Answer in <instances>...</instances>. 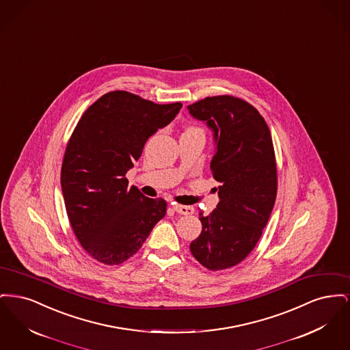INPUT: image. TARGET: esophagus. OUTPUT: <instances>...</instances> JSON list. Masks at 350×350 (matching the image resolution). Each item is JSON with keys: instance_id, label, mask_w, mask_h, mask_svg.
<instances>
[{"instance_id": "esophagus-1", "label": "esophagus", "mask_w": 350, "mask_h": 350, "mask_svg": "<svg viewBox=\"0 0 350 350\" xmlns=\"http://www.w3.org/2000/svg\"><path fill=\"white\" fill-rule=\"evenodd\" d=\"M173 210L180 215H191L194 213V208L191 206H183L178 203H173Z\"/></svg>"}]
</instances>
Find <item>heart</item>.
I'll return each instance as SVG.
<instances>
[{
  "label": "heart",
  "instance_id": "b5f03b06",
  "mask_svg": "<svg viewBox=\"0 0 350 350\" xmlns=\"http://www.w3.org/2000/svg\"><path fill=\"white\" fill-rule=\"evenodd\" d=\"M186 131H202V130L198 129V127H194V126H191V127H189Z\"/></svg>",
  "mask_w": 350,
  "mask_h": 350
}]
</instances>
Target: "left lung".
I'll use <instances>...</instances> for the list:
<instances>
[{"instance_id": "8db88e82", "label": "left lung", "mask_w": 350, "mask_h": 350, "mask_svg": "<svg viewBox=\"0 0 350 350\" xmlns=\"http://www.w3.org/2000/svg\"><path fill=\"white\" fill-rule=\"evenodd\" d=\"M214 133L210 167L219 183L217 208L200 213L202 232L190 250L215 271L240 264L260 240L277 197V164L265 119L232 96L207 97L187 106Z\"/></svg>"}]
</instances>
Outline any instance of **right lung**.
<instances>
[{
    "label": "right lung",
    "mask_w": 350,
    "mask_h": 350,
    "mask_svg": "<svg viewBox=\"0 0 350 350\" xmlns=\"http://www.w3.org/2000/svg\"><path fill=\"white\" fill-rule=\"evenodd\" d=\"M181 107L110 92L83 113L68 142L62 165L68 219L83 250L105 265L129 260L167 214V202L129 187L126 173Z\"/></svg>",
    "instance_id": "right-lung-1"
}]
</instances>
